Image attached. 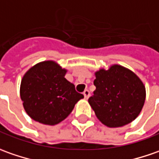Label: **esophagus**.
Masks as SVG:
<instances>
[{"instance_id": "esophagus-1", "label": "esophagus", "mask_w": 159, "mask_h": 159, "mask_svg": "<svg viewBox=\"0 0 159 159\" xmlns=\"http://www.w3.org/2000/svg\"><path fill=\"white\" fill-rule=\"evenodd\" d=\"M84 96L85 98H88L89 97H90V91L88 90H85L84 91Z\"/></svg>"}]
</instances>
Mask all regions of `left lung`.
Here are the masks:
<instances>
[{
    "label": "left lung",
    "instance_id": "obj_1",
    "mask_svg": "<svg viewBox=\"0 0 159 159\" xmlns=\"http://www.w3.org/2000/svg\"><path fill=\"white\" fill-rule=\"evenodd\" d=\"M96 90L89 104L97 118L109 128L123 127L139 115L144 105L146 90L133 71L120 65L95 72Z\"/></svg>",
    "mask_w": 159,
    "mask_h": 159
}]
</instances>
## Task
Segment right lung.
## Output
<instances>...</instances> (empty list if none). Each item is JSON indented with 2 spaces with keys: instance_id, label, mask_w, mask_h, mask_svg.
I'll return each mask as SVG.
<instances>
[{
  "instance_id": "obj_1",
  "label": "right lung",
  "mask_w": 159,
  "mask_h": 159,
  "mask_svg": "<svg viewBox=\"0 0 159 159\" xmlns=\"http://www.w3.org/2000/svg\"><path fill=\"white\" fill-rule=\"evenodd\" d=\"M67 69L53 61L31 67L23 76L20 97L25 112L45 125H56L70 114L75 105L84 98L75 85L64 76Z\"/></svg>"
}]
</instances>
